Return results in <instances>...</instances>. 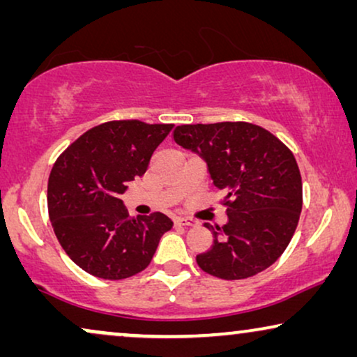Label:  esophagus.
Here are the masks:
<instances>
[{
	"mask_svg": "<svg viewBox=\"0 0 357 357\" xmlns=\"http://www.w3.org/2000/svg\"><path fill=\"white\" fill-rule=\"evenodd\" d=\"M174 222L177 224V226H193L195 224L193 219H188V218H175Z\"/></svg>",
	"mask_w": 357,
	"mask_h": 357,
	"instance_id": "34e87169",
	"label": "esophagus"
}]
</instances>
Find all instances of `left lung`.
I'll return each mask as SVG.
<instances>
[{"label":"left lung","instance_id":"obj_1","mask_svg":"<svg viewBox=\"0 0 357 357\" xmlns=\"http://www.w3.org/2000/svg\"><path fill=\"white\" fill-rule=\"evenodd\" d=\"M180 148L206 162L224 193L227 222L204 224L213 245L197 255L203 271L221 280H245L271 266L294 236L302 209V180L294 155L276 136L245 121L182 125Z\"/></svg>","mask_w":357,"mask_h":357}]
</instances>
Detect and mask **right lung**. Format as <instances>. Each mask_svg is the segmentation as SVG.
I'll return each instance as SVG.
<instances>
[{"mask_svg":"<svg viewBox=\"0 0 357 357\" xmlns=\"http://www.w3.org/2000/svg\"><path fill=\"white\" fill-rule=\"evenodd\" d=\"M174 125L107 121L79 136L53 165L47 202L66 255L102 280H125L153 260L172 221L160 213L130 218L120 199L148 169Z\"/></svg>","mask_w":357,"mask_h":357,"instance_id":"add662e5","label":"right lung"}]
</instances>
